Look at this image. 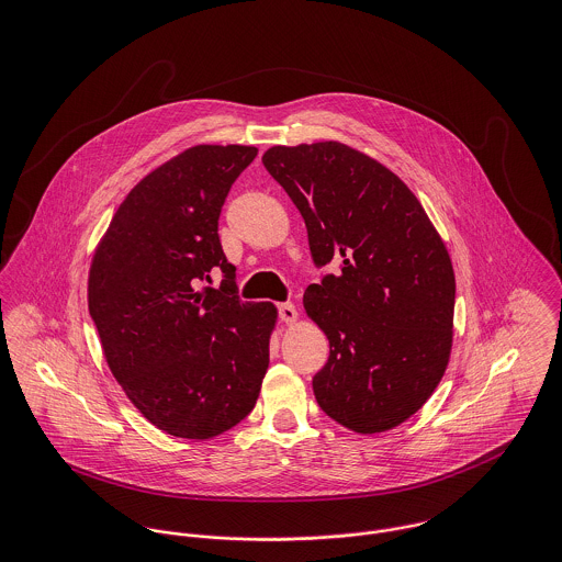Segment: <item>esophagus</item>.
<instances>
[{"mask_svg":"<svg viewBox=\"0 0 562 562\" xmlns=\"http://www.w3.org/2000/svg\"><path fill=\"white\" fill-rule=\"evenodd\" d=\"M279 318L285 324H294V322H299V310L292 303H281L279 305Z\"/></svg>","mask_w":562,"mask_h":562,"instance_id":"obj_1","label":"esophagus"}]
</instances>
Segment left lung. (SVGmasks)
<instances>
[{
    "mask_svg": "<svg viewBox=\"0 0 562 562\" xmlns=\"http://www.w3.org/2000/svg\"><path fill=\"white\" fill-rule=\"evenodd\" d=\"M261 161L299 207L314 261L341 263L303 299L330 348L316 401L361 435L401 426L437 390L452 352L446 244L401 177L348 145H279Z\"/></svg>",
    "mask_w": 562,
    "mask_h": 562,
    "instance_id": "1",
    "label": "left lung"
}]
</instances>
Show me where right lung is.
I'll return each mask as SVG.
<instances>
[{
  "instance_id": "add662e5",
  "label": "right lung",
  "mask_w": 562,
  "mask_h": 562,
  "mask_svg": "<svg viewBox=\"0 0 562 562\" xmlns=\"http://www.w3.org/2000/svg\"><path fill=\"white\" fill-rule=\"evenodd\" d=\"M257 147L196 145L143 177L88 270V312L110 372L164 432L205 441L255 406L270 363L272 303H240L218 218ZM221 291H196L209 272Z\"/></svg>"
}]
</instances>
